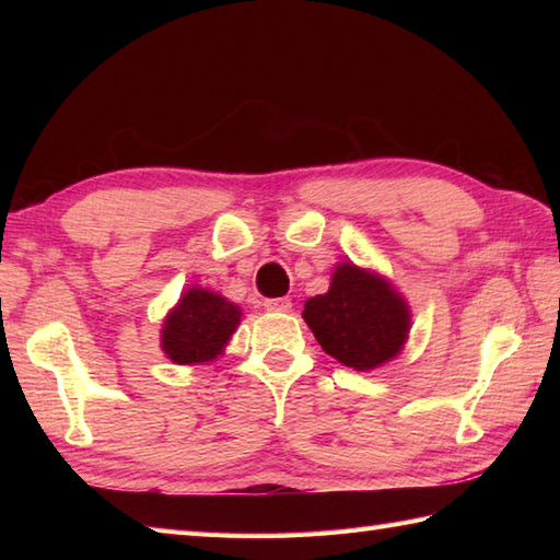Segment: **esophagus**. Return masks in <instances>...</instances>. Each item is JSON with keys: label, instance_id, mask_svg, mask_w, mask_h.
Here are the masks:
<instances>
[{"label": "esophagus", "instance_id": "34e87169", "mask_svg": "<svg viewBox=\"0 0 560 560\" xmlns=\"http://www.w3.org/2000/svg\"><path fill=\"white\" fill-rule=\"evenodd\" d=\"M265 307L269 313H289L291 301L289 299H269V301H265Z\"/></svg>", "mask_w": 560, "mask_h": 560}]
</instances>
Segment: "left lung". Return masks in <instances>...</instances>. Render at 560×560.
<instances>
[{"instance_id":"obj_1","label":"left lung","mask_w":560,"mask_h":560,"mask_svg":"<svg viewBox=\"0 0 560 560\" xmlns=\"http://www.w3.org/2000/svg\"><path fill=\"white\" fill-rule=\"evenodd\" d=\"M303 319L331 359L373 371L395 359L411 329L407 301L375 271L341 261L329 291L305 301Z\"/></svg>"}]
</instances>
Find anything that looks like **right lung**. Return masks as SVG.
Returning a JSON list of instances; mask_svg holds the SVG:
<instances>
[{"label":"right lung","instance_id":"obj_1","mask_svg":"<svg viewBox=\"0 0 560 560\" xmlns=\"http://www.w3.org/2000/svg\"><path fill=\"white\" fill-rule=\"evenodd\" d=\"M241 307L221 293L192 287L163 319L161 349L177 365L217 361L241 325Z\"/></svg>","mask_w":560,"mask_h":560}]
</instances>
